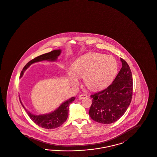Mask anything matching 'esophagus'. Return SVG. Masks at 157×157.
<instances>
[{"instance_id":"obj_1","label":"esophagus","mask_w":157,"mask_h":157,"mask_svg":"<svg viewBox=\"0 0 157 157\" xmlns=\"http://www.w3.org/2000/svg\"><path fill=\"white\" fill-rule=\"evenodd\" d=\"M87 98V96L86 95V94H80L79 96V98H80V99H83V98Z\"/></svg>"}]
</instances>
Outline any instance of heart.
<instances>
[{"instance_id": "heart-1", "label": "heart", "mask_w": 157, "mask_h": 157, "mask_svg": "<svg viewBox=\"0 0 157 157\" xmlns=\"http://www.w3.org/2000/svg\"><path fill=\"white\" fill-rule=\"evenodd\" d=\"M117 69V63L112 56L92 53L82 56L76 60L69 78L74 86L79 85L78 78H83V83L89 89L98 90L113 81Z\"/></svg>"}]
</instances>
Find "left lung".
<instances>
[{"instance_id": "8db88e82", "label": "left lung", "mask_w": 157, "mask_h": 157, "mask_svg": "<svg viewBox=\"0 0 157 157\" xmlns=\"http://www.w3.org/2000/svg\"><path fill=\"white\" fill-rule=\"evenodd\" d=\"M122 67L112 84L104 90L92 94L89 113L98 123H114L124 114L131 103L133 78L129 66L121 58Z\"/></svg>"}]
</instances>
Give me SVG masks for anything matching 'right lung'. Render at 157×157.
Here are the masks:
<instances>
[{"label":"right lung","mask_w":157,"mask_h":157,"mask_svg":"<svg viewBox=\"0 0 157 157\" xmlns=\"http://www.w3.org/2000/svg\"><path fill=\"white\" fill-rule=\"evenodd\" d=\"M61 50H54L48 53L40 55L38 57H35V59L29 61L25 66L23 68L22 70L20 78H21L24 71L27 69L33 63L39 62L41 61L47 60L49 61H55L57 59L58 57L61 54ZM75 99V98L72 97L70 99L66 100L64 103H62L58 108H57L52 113L49 114H43V115H34L28 111L25 107L22 104L21 101L20 100V103L21 104L22 106L27 111L28 116L31 119L33 122L40 126L41 128L48 129H52L54 128H57L60 126L62 124L65 122L68 118L69 107L71 103L74 101Z\"/></svg>","instance_id":"obj_1"}]
</instances>
